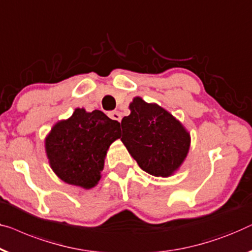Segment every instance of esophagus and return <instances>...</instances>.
I'll return each instance as SVG.
<instances>
[{
  "mask_svg": "<svg viewBox=\"0 0 252 252\" xmlns=\"http://www.w3.org/2000/svg\"><path fill=\"white\" fill-rule=\"evenodd\" d=\"M109 117L116 120V122H120V120H122V115H120L118 111H111L110 114H109Z\"/></svg>",
  "mask_w": 252,
  "mask_h": 252,
  "instance_id": "obj_1",
  "label": "esophagus"
}]
</instances>
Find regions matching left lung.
Instances as JSON below:
<instances>
[{
  "mask_svg": "<svg viewBox=\"0 0 252 252\" xmlns=\"http://www.w3.org/2000/svg\"><path fill=\"white\" fill-rule=\"evenodd\" d=\"M122 120V141L138 166L153 176H170L187 158L189 134L168 111L135 97Z\"/></svg>",
  "mask_w": 252,
  "mask_h": 252,
  "instance_id": "1",
  "label": "left lung"
}]
</instances>
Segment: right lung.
<instances>
[{
	"label": "right lung",
	"mask_w": 252,
	"mask_h": 252,
	"mask_svg": "<svg viewBox=\"0 0 252 252\" xmlns=\"http://www.w3.org/2000/svg\"><path fill=\"white\" fill-rule=\"evenodd\" d=\"M120 137V124L100 110L76 109L69 119L53 126L45 138L51 168L65 183L84 189L101 178L104 157Z\"/></svg>",
	"instance_id": "1"
}]
</instances>
